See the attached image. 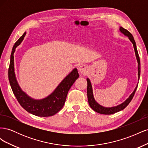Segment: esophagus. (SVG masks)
Here are the masks:
<instances>
[{
	"mask_svg": "<svg viewBox=\"0 0 148 148\" xmlns=\"http://www.w3.org/2000/svg\"><path fill=\"white\" fill-rule=\"evenodd\" d=\"M78 70H79V72L80 73L85 75L88 71V67L86 65H82L79 66Z\"/></svg>",
	"mask_w": 148,
	"mask_h": 148,
	"instance_id": "1",
	"label": "esophagus"
}]
</instances>
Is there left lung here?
<instances>
[{
    "mask_svg": "<svg viewBox=\"0 0 148 148\" xmlns=\"http://www.w3.org/2000/svg\"><path fill=\"white\" fill-rule=\"evenodd\" d=\"M119 30L123 34H124L125 36H127L128 38V39H130V41L133 44L134 50H135V56H136V57L137 62H138V81H139V79H140V71H141L140 66L141 65H140V57H139V55H138V51H137L135 41V39H134V38L132 36V34L130 33L128 31H127V29H125L121 27V26H120ZM86 80H87V82H88L87 95H88V100L89 106L91 107V109L92 110H94L95 112H96L101 114H105V115L113 114L114 113L117 112H119L120 110L124 109L125 107H126L129 104V103L131 102L132 99H133L134 95H135V91H136V89H137L138 84V83L137 84L136 86L135 87V89H134V91H133V92L131 94V95H130L128 98H127V99L125 100L123 102H122V104H120L118 106H114V107H104V106L100 105L99 103L97 102V101L95 100V97H94V95H93L92 87L91 83L90 82V79L87 78Z\"/></svg>",
    "mask_w": 148,
    "mask_h": 148,
    "instance_id": "obj_1",
    "label": "left lung"
}]
</instances>
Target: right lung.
Instances as JSON below:
<instances>
[{
    "instance_id": "add662e5",
    "label": "right lung",
    "mask_w": 148,
    "mask_h": 148,
    "mask_svg": "<svg viewBox=\"0 0 148 148\" xmlns=\"http://www.w3.org/2000/svg\"><path fill=\"white\" fill-rule=\"evenodd\" d=\"M26 33L21 36L13 47L8 69V79L13 94L24 109L29 113L39 117H50L57 114L63 107L67 94L78 77L77 68H75L62 80L51 95L41 99H35L22 90L16 78L14 68V52L15 49L23 41Z\"/></svg>"
}]
</instances>
